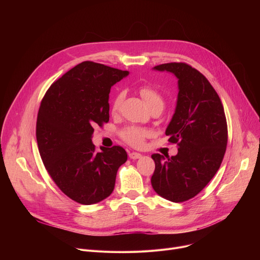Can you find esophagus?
<instances>
[{
    "label": "esophagus",
    "mask_w": 260,
    "mask_h": 260,
    "mask_svg": "<svg viewBox=\"0 0 260 260\" xmlns=\"http://www.w3.org/2000/svg\"><path fill=\"white\" fill-rule=\"evenodd\" d=\"M128 156H129L131 159H139V158H141V154H139L137 152H131V153H128Z\"/></svg>",
    "instance_id": "obj_1"
}]
</instances>
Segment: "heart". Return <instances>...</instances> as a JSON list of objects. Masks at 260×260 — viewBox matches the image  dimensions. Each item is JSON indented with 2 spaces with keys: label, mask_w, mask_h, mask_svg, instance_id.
<instances>
[{
  "label": "heart",
  "mask_w": 260,
  "mask_h": 260,
  "mask_svg": "<svg viewBox=\"0 0 260 260\" xmlns=\"http://www.w3.org/2000/svg\"><path fill=\"white\" fill-rule=\"evenodd\" d=\"M139 92L149 108L158 104L163 105V103H165L161 93L151 85H146V84L142 85L139 88ZM124 97H125L124 91H119L115 95L111 106V112L113 115H117L119 113L121 104L123 100H124ZM151 135H152L151 129L137 126V125H128L120 132L122 140L135 147L142 146L145 142V139L148 138Z\"/></svg>",
  "instance_id": "b5f03b06"
}]
</instances>
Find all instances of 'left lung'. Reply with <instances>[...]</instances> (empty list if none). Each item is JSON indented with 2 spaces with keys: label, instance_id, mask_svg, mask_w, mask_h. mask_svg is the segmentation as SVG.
<instances>
[{
  "label": "left lung",
  "instance_id": "1",
  "mask_svg": "<svg viewBox=\"0 0 260 260\" xmlns=\"http://www.w3.org/2000/svg\"><path fill=\"white\" fill-rule=\"evenodd\" d=\"M178 78V100L166 131L169 142L178 145V154H153L152 186L161 197L183 202L195 197L211 181L223 160L228 124L223 105L209 80L182 62L160 64Z\"/></svg>",
  "mask_w": 260,
  "mask_h": 260
}]
</instances>
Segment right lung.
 Masks as SVG:
<instances>
[{"label":"right lung","instance_id":"right-lung-1","mask_svg":"<svg viewBox=\"0 0 260 260\" xmlns=\"http://www.w3.org/2000/svg\"><path fill=\"white\" fill-rule=\"evenodd\" d=\"M128 75L85 61L50 85L41 101L36 136L40 156L53 182L81 204H93L113 193L117 171L127 160L122 146L91 142L93 127L109 121L112 86Z\"/></svg>","mask_w":260,"mask_h":260}]
</instances>
